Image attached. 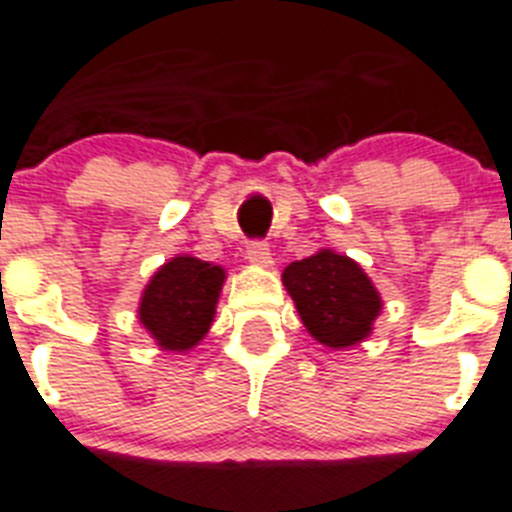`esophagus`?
Masks as SVG:
<instances>
[{"label":"esophagus","mask_w":512,"mask_h":512,"mask_svg":"<svg viewBox=\"0 0 512 512\" xmlns=\"http://www.w3.org/2000/svg\"><path fill=\"white\" fill-rule=\"evenodd\" d=\"M246 259L256 266H269L272 264V253H269V246H266V243H261V240H253V243H248Z\"/></svg>","instance_id":"esophagus-1"}]
</instances>
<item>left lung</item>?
Here are the masks:
<instances>
[{"mask_svg": "<svg viewBox=\"0 0 512 512\" xmlns=\"http://www.w3.org/2000/svg\"><path fill=\"white\" fill-rule=\"evenodd\" d=\"M282 282L308 335L332 350L366 340L382 311L377 287L361 266L329 248L293 261L282 272Z\"/></svg>", "mask_w": 512, "mask_h": 512, "instance_id": "1", "label": "left lung"}]
</instances>
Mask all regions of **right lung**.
<instances>
[{
    "label": "right lung",
    "mask_w": 512,
    "mask_h": 512,
    "mask_svg": "<svg viewBox=\"0 0 512 512\" xmlns=\"http://www.w3.org/2000/svg\"><path fill=\"white\" fill-rule=\"evenodd\" d=\"M225 269L196 256H175L156 269L141 295L138 319L162 350H190L214 322Z\"/></svg>",
    "instance_id": "right-lung-1"
}]
</instances>
